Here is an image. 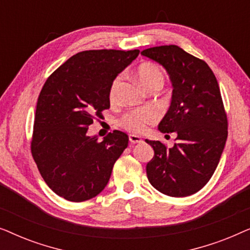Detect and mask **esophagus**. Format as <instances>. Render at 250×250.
Returning a JSON list of instances; mask_svg holds the SVG:
<instances>
[{"label":"esophagus","mask_w":250,"mask_h":250,"mask_svg":"<svg viewBox=\"0 0 250 250\" xmlns=\"http://www.w3.org/2000/svg\"><path fill=\"white\" fill-rule=\"evenodd\" d=\"M143 140L138 135H129V142L133 143V145H135V143H140Z\"/></svg>","instance_id":"34e87169"}]
</instances>
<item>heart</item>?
<instances>
[{
    "label": "heart",
    "instance_id": "obj_1",
    "mask_svg": "<svg viewBox=\"0 0 250 250\" xmlns=\"http://www.w3.org/2000/svg\"><path fill=\"white\" fill-rule=\"evenodd\" d=\"M135 75L138 80L141 82L143 87L146 91H151L152 88L156 87H163L164 82H165V76L162 69L157 66L156 63L149 62H142L140 66L136 68ZM122 76L115 77L114 81L111 82L110 87H109L108 98L111 104L117 100V95L119 87L122 84ZM157 119H158V114L156 110L151 108H143V109H136V110L128 111L123 117L119 119V125L126 131L134 133V134H141L148 127V125L153 124Z\"/></svg>",
    "mask_w": 250,
    "mask_h": 250
}]
</instances>
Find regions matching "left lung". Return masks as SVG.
Returning a JSON list of instances; mask_svg holds the SVG:
<instances>
[{
    "mask_svg": "<svg viewBox=\"0 0 250 250\" xmlns=\"http://www.w3.org/2000/svg\"><path fill=\"white\" fill-rule=\"evenodd\" d=\"M141 54L159 62L169 74L172 102L158 128L177 134L173 148L146 140L155 151L146 164V176L166 196H191L213 176L228 138L220 86L204 60L179 46L150 47Z\"/></svg>",
    "mask_w": 250,
    "mask_h": 250,
    "instance_id": "8db88e82",
    "label": "left lung"
}]
</instances>
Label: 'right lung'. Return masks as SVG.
I'll return each instance as SVG.
<instances>
[{
  "label": "right lung",
  "mask_w": 250,
  "mask_h": 250,
  "mask_svg": "<svg viewBox=\"0 0 250 250\" xmlns=\"http://www.w3.org/2000/svg\"><path fill=\"white\" fill-rule=\"evenodd\" d=\"M139 52L82 51L57 68L41 90L30 151L45 183L66 200L81 203L98 196L127 148L124 132L108 133L101 142L86 132L110 108L111 82Z\"/></svg>",
  "instance_id": "1"
}]
</instances>
